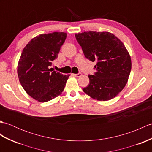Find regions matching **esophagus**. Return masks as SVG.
I'll return each instance as SVG.
<instances>
[{
  "label": "esophagus",
  "mask_w": 152,
  "mask_h": 152,
  "mask_svg": "<svg viewBox=\"0 0 152 152\" xmlns=\"http://www.w3.org/2000/svg\"><path fill=\"white\" fill-rule=\"evenodd\" d=\"M74 76H76V77H80V76H82V74H81V73L74 74Z\"/></svg>",
  "instance_id": "1"
}]
</instances>
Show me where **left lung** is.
<instances>
[{
    "label": "left lung",
    "instance_id": "8db88e82",
    "mask_svg": "<svg viewBox=\"0 0 152 152\" xmlns=\"http://www.w3.org/2000/svg\"><path fill=\"white\" fill-rule=\"evenodd\" d=\"M85 57L96 62L94 75L83 91L100 101H109L127 84L131 70V59L124 44L109 32L88 31L75 34Z\"/></svg>",
    "mask_w": 152,
    "mask_h": 152
}]
</instances>
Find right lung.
Wrapping results in <instances>:
<instances>
[{
  "mask_svg": "<svg viewBox=\"0 0 152 152\" xmlns=\"http://www.w3.org/2000/svg\"><path fill=\"white\" fill-rule=\"evenodd\" d=\"M67 34L54 32L35 37L19 58L18 75L27 94L38 102H46L60 95L70 75L53 71L50 66L57 57Z\"/></svg>",
  "mask_w": 152,
  "mask_h": 152,
  "instance_id": "obj_1",
  "label": "right lung"
}]
</instances>
